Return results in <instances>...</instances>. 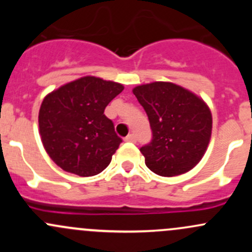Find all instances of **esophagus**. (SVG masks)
<instances>
[{"mask_svg": "<svg viewBox=\"0 0 252 252\" xmlns=\"http://www.w3.org/2000/svg\"><path fill=\"white\" fill-rule=\"evenodd\" d=\"M124 140H126V142H135L136 138H135V135H134V134H129L128 136H126V138H124Z\"/></svg>", "mask_w": 252, "mask_h": 252, "instance_id": "esophagus-1", "label": "esophagus"}]
</instances>
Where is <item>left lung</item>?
Instances as JSON below:
<instances>
[{"label": "left lung", "instance_id": "left-lung-1", "mask_svg": "<svg viewBox=\"0 0 252 252\" xmlns=\"http://www.w3.org/2000/svg\"><path fill=\"white\" fill-rule=\"evenodd\" d=\"M133 94L149 117L152 139L140 149L150 171L174 177L194 168L211 139L212 114L191 91L166 81L139 85Z\"/></svg>", "mask_w": 252, "mask_h": 252}]
</instances>
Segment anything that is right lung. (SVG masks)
I'll return each instance as SVG.
<instances>
[{"mask_svg": "<svg viewBox=\"0 0 252 252\" xmlns=\"http://www.w3.org/2000/svg\"><path fill=\"white\" fill-rule=\"evenodd\" d=\"M123 89L114 81L84 77L44 98L39 112L41 141L63 171L93 177L111 163L122 139L103 112Z\"/></svg>", "mask_w": 252, "mask_h": 252, "instance_id": "right-lung-1", "label": "right lung"}]
</instances>
